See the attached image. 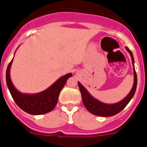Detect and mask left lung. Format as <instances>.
Listing matches in <instances>:
<instances>
[{
	"label": "left lung",
	"instance_id": "1",
	"mask_svg": "<svg viewBox=\"0 0 147 147\" xmlns=\"http://www.w3.org/2000/svg\"><path fill=\"white\" fill-rule=\"evenodd\" d=\"M126 50L130 54L132 65L134 66V58H133L132 51L127 47H126ZM133 71H134V84H133V86H132V88L130 92H129V93L121 102L112 104V105L105 104L93 98L91 95L88 93V91L85 89V87H83V85L80 82H78V85H79V88H80V92H81L82 94V102L87 108V110L93 115H98V116H105V117L113 116V115H115L119 113H120L128 105L129 101L132 99L135 93H136V87H137V74H136V70H135V67Z\"/></svg>",
	"mask_w": 147,
	"mask_h": 147
}]
</instances>
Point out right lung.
Listing matches in <instances>:
<instances>
[{"mask_svg": "<svg viewBox=\"0 0 147 147\" xmlns=\"http://www.w3.org/2000/svg\"><path fill=\"white\" fill-rule=\"evenodd\" d=\"M12 60L11 59L9 62L6 69V80L10 93L18 107L27 113L32 115H42L54 110L57 104L61 90L65 86L67 79L72 76V74H67L60 77L50 88L44 91L36 94H24L18 91L11 81L10 67Z\"/></svg>", "mask_w": 147, "mask_h": 147, "instance_id": "add662e5", "label": "right lung"}]
</instances>
